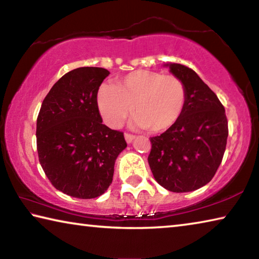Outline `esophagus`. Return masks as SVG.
<instances>
[{
    "label": "esophagus",
    "instance_id": "1",
    "mask_svg": "<svg viewBox=\"0 0 259 259\" xmlns=\"http://www.w3.org/2000/svg\"><path fill=\"white\" fill-rule=\"evenodd\" d=\"M124 138H125V142L128 143V144H130V143L133 142V140L135 139V136H134V135H131V134L125 133V134H124Z\"/></svg>",
    "mask_w": 259,
    "mask_h": 259
}]
</instances>
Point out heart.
<instances>
[{
  "label": "heart",
  "mask_w": 259,
  "mask_h": 259,
  "mask_svg": "<svg viewBox=\"0 0 259 259\" xmlns=\"http://www.w3.org/2000/svg\"><path fill=\"white\" fill-rule=\"evenodd\" d=\"M186 104V88L175 75L138 69L99 88L97 105L105 123L122 124L133 111L134 123L151 133H162L176 123Z\"/></svg>",
  "instance_id": "1"
}]
</instances>
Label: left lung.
I'll list each match as a JSON object with an SVG mask.
<instances>
[{"instance_id": "8db88e82", "label": "left lung", "mask_w": 259, "mask_h": 259, "mask_svg": "<svg viewBox=\"0 0 259 259\" xmlns=\"http://www.w3.org/2000/svg\"><path fill=\"white\" fill-rule=\"evenodd\" d=\"M186 88L181 117L163 134L151 137L148 164L155 181L175 193L195 191L211 181L224 156L229 125L216 94L192 68L169 64Z\"/></svg>"}]
</instances>
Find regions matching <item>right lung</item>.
<instances>
[{
    "instance_id": "right-lung-1",
    "label": "right lung",
    "mask_w": 259,
    "mask_h": 259,
    "mask_svg": "<svg viewBox=\"0 0 259 259\" xmlns=\"http://www.w3.org/2000/svg\"><path fill=\"white\" fill-rule=\"evenodd\" d=\"M109 72L80 67L65 74L43 100L36 120L38 161L57 190L95 199L112 184L117 155L126 147L123 133L103 124L99 87Z\"/></svg>"
}]
</instances>
